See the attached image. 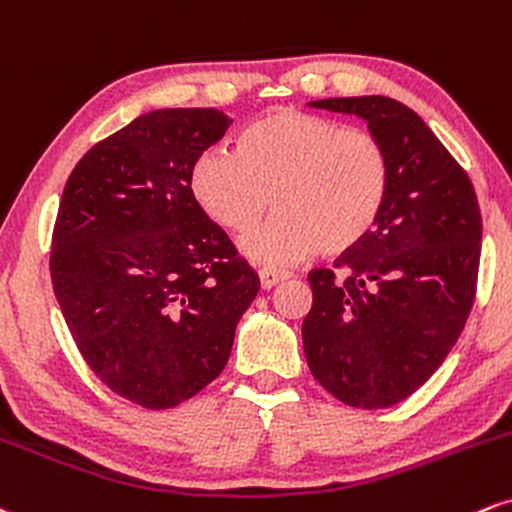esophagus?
Masks as SVG:
<instances>
[{
    "label": "esophagus",
    "mask_w": 512,
    "mask_h": 512,
    "mask_svg": "<svg viewBox=\"0 0 512 512\" xmlns=\"http://www.w3.org/2000/svg\"><path fill=\"white\" fill-rule=\"evenodd\" d=\"M258 278H261V287L263 290H273L275 285H280V282H285L290 275L285 273V270H273V268H263L261 273H258Z\"/></svg>",
    "instance_id": "obj_1"
}]
</instances>
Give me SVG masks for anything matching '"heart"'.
Masks as SVG:
<instances>
[{
	"label": "heart",
	"mask_w": 512,
	"mask_h": 512,
	"mask_svg": "<svg viewBox=\"0 0 512 512\" xmlns=\"http://www.w3.org/2000/svg\"><path fill=\"white\" fill-rule=\"evenodd\" d=\"M390 189L388 150L366 129L292 107L251 122L237 148H208L191 170L196 201L222 230L246 234L244 254L290 266L321 249L352 251L381 218Z\"/></svg>",
	"instance_id": "1"
}]
</instances>
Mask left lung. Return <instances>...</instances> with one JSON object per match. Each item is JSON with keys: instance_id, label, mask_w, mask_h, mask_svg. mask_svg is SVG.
<instances>
[{"instance_id": "8db88e82", "label": "left lung", "mask_w": 512, "mask_h": 512, "mask_svg": "<svg viewBox=\"0 0 512 512\" xmlns=\"http://www.w3.org/2000/svg\"><path fill=\"white\" fill-rule=\"evenodd\" d=\"M309 105L366 119L388 150L390 189L369 237L333 268L309 273L306 364L345 405L393 407L443 364L472 311L482 256L477 194L402 102L366 95Z\"/></svg>"}]
</instances>
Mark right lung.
Wrapping results in <instances>:
<instances>
[{
  "label": "right lung",
  "instance_id": "obj_1",
  "mask_svg": "<svg viewBox=\"0 0 512 512\" xmlns=\"http://www.w3.org/2000/svg\"><path fill=\"white\" fill-rule=\"evenodd\" d=\"M230 124L213 107L141 114L78 160L59 201L50 275L66 326L90 371L146 410L220 376L261 287L191 191Z\"/></svg>",
  "mask_w": 512,
  "mask_h": 512
}]
</instances>
